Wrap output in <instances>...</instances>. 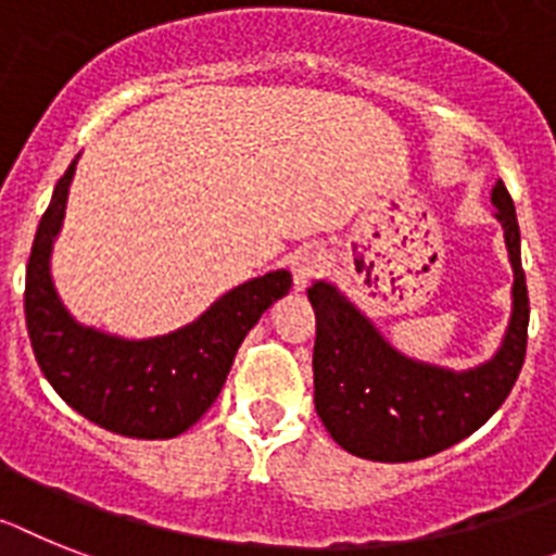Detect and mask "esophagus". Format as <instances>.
I'll use <instances>...</instances> for the list:
<instances>
[{"label": "esophagus", "instance_id": "esophagus-1", "mask_svg": "<svg viewBox=\"0 0 556 556\" xmlns=\"http://www.w3.org/2000/svg\"><path fill=\"white\" fill-rule=\"evenodd\" d=\"M328 268H330V260H328V254H325V251H321V249H302L300 254L293 256V265H291L293 286L302 291V288L311 286V282H314V279H319Z\"/></svg>", "mask_w": 556, "mask_h": 556}]
</instances>
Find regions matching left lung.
<instances>
[{
    "label": "left lung",
    "mask_w": 556,
    "mask_h": 556,
    "mask_svg": "<svg viewBox=\"0 0 556 556\" xmlns=\"http://www.w3.org/2000/svg\"><path fill=\"white\" fill-rule=\"evenodd\" d=\"M515 268V307L497 356L466 372L441 370L395 353L328 282L307 288L316 307L314 404L330 438L358 458L407 464L450 450L497 413L511 393L529 342V291L520 228L503 180L492 189Z\"/></svg>",
    "instance_id": "obj_1"
}]
</instances>
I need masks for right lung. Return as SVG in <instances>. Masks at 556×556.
<instances>
[{"instance_id": "add662e5", "label": "right lung", "mask_w": 556, "mask_h": 556, "mask_svg": "<svg viewBox=\"0 0 556 556\" xmlns=\"http://www.w3.org/2000/svg\"><path fill=\"white\" fill-rule=\"evenodd\" d=\"M76 161L55 184L41 214L25 279V319L45 379L70 407L127 438H175L200 421L220 395L237 348L260 316L291 288L274 270L228 291L206 314L169 336L129 342L81 328L64 311L50 279V249L64 220Z\"/></svg>"}]
</instances>
